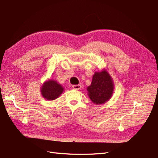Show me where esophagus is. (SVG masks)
<instances>
[{
	"label": "esophagus",
	"instance_id": "1",
	"mask_svg": "<svg viewBox=\"0 0 158 158\" xmlns=\"http://www.w3.org/2000/svg\"><path fill=\"white\" fill-rule=\"evenodd\" d=\"M72 87L73 89L76 90H79L81 88V85L80 84H79V85H73Z\"/></svg>",
	"mask_w": 158,
	"mask_h": 158
}]
</instances>
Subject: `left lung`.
<instances>
[{"mask_svg":"<svg viewBox=\"0 0 158 158\" xmlns=\"http://www.w3.org/2000/svg\"><path fill=\"white\" fill-rule=\"evenodd\" d=\"M114 84L107 71L96 73L91 85L87 87L88 96L94 104H100L107 102L113 93Z\"/></svg>","mask_w":158,"mask_h":158,"instance_id":"left-lung-1","label":"left lung"}]
</instances>
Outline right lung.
Segmentation results:
<instances>
[{
	"instance_id": "obj_1",
	"label": "right lung",
	"mask_w": 158,
	"mask_h": 158,
	"mask_svg": "<svg viewBox=\"0 0 158 158\" xmlns=\"http://www.w3.org/2000/svg\"><path fill=\"white\" fill-rule=\"evenodd\" d=\"M63 91V88L56 81L50 80L44 84L41 92L42 96L48 100H54L59 97Z\"/></svg>"
}]
</instances>
